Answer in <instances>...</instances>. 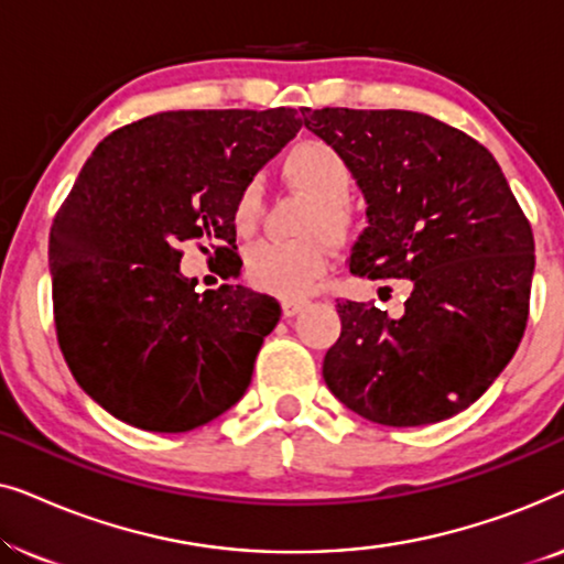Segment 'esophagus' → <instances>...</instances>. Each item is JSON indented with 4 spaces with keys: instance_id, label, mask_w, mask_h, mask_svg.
Wrapping results in <instances>:
<instances>
[{
    "instance_id": "esophagus-1",
    "label": "esophagus",
    "mask_w": 564,
    "mask_h": 564,
    "mask_svg": "<svg viewBox=\"0 0 564 564\" xmlns=\"http://www.w3.org/2000/svg\"><path fill=\"white\" fill-rule=\"evenodd\" d=\"M307 303L305 300H284L282 303V313H284V318H295V315L303 311Z\"/></svg>"
}]
</instances>
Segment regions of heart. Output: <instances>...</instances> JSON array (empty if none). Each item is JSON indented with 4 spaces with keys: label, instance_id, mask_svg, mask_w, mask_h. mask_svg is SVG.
Instances as JSON below:
<instances>
[{
    "label": "heart",
    "instance_id": "1",
    "mask_svg": "<svg viewBox=\"0 0 564 564\" xmlns=\"http://www.w3.org/2000/svg\"><path fill=\"white\" fill-rule=\"evenodd\" d=\"M282 174L292 187L313 197L303 220L305 238L297 241H261L246 257V276L253 288L280 297H303L326 272L328 241L341 243L351 230L354 215L346 203L351 172L344 156L323 141H300L284 153ZM261 189L246 184L234 205V226L246 234L259 218Z\"/></svg>",
    "mask_w": 564,
    "mask_h": 564
}]
</instances>
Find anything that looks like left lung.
<instances>
[{"label": "left lung", "instance_id": "left-lung-1", "mask_svg": "<svg viewBox=\"0 0 564 564\" xmlns=\"http://www.w3.org/2000/svg\"><path fill=\"white\" fill-rule=\"evenodd\" d=\"M305 128L349 164L367 228L349 272L411 280L400 318L338 303L341 336L323 359L328 390L361 419L426 426L496 382L529 318L534 236L492 153L408 110L303 107Z\"/></svg>", "mask_w": 564, "mask_h": 564}]
</instances>
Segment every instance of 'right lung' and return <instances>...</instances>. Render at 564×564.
<instances>
[{"instance_id":"add662e5","label":"right lung","mask_w":564,"mask_h":564,"mask_svg":"<svg viewBox=\"0 0 564 564\" xmlns=\"http://www.w3.org/2000/svg\"><path fill=\"white\" fill-rule=\"evenodd\" d=\"M303 120L274 110H172L97 145L53 220L58 344L87 395L130 426L182 434L243 398L280 303L243 284L197 292L180 246L241 272L234 205ZM207 253V249H203Z\"/></svg>"}]
</instances>
